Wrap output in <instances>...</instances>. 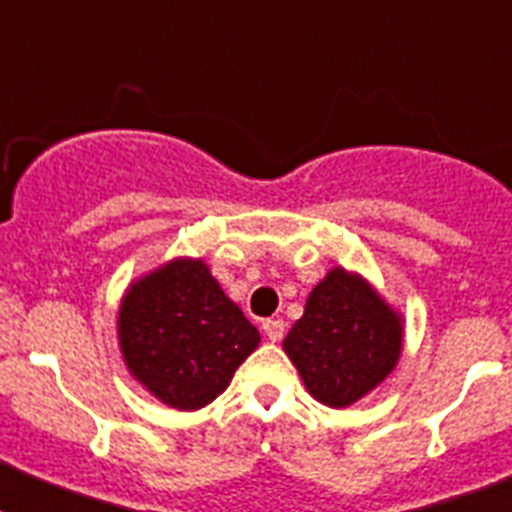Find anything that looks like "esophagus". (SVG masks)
<instances>
[{
    "mask_svg": "<svg viewBox=\"0 0 512 512\" xmlns=\"http://www.w3.org/2000/svg\"><path fill=\"white\" fill-rule=\"evenodd\" d=\"M261 328H264V333H266V338H269V341H282V338H284V320L269 318V320H264V323H261Z\"/></svg>",
    "mask_w": 512,
    "mask_h": 512,
    "instance_id": "esophagus-1",
    "label": "esophagus"
}]
</instances>
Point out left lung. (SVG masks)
<instances>
[{
	"instance_id": "1",
	"label": "left lung",
	"mask_w": 512,
	"mask_h": 512,
	"mask_svg": "<svg viewBox=\"0 0 512 512\" xmlns=\"http://www.w3.org/2000/svg\"><path fill=\"white\" fill-rule=\"evenodd\" d=\"M402 328L364 279L333 269L307 297L305 315L284 338L315 400L351 405L374 390L400 359Z\"/></svg>"
}]
</instances>
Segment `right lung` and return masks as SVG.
Masks as SVG:
<instances>
[{
	"label": "right lung",
	"mask_w": 512,
	"mask_h": 512,
	"mask_svg": "<svg viewBox=\"0 0 512 512\" xmlns=\"http://www.w3.org/2000/svg\"><path fill=\"white\" fill-rule=\"evenodd\" d=\"M117 325L133 377L179 410L215 400L261 341L202 261H171L133 284Z\"/></svg>",
	"instance_id": "obj_1"
}]
</instances>
